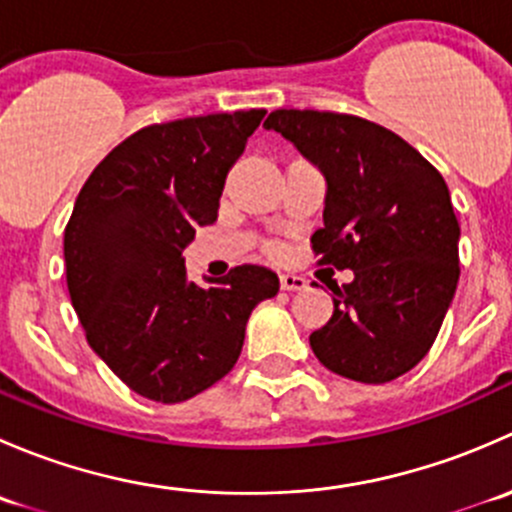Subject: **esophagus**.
I'll return each instance as SVG.
<instances>
[{"label": "esophagus", "mask_w": 512, "mask_h": 512, "mask_svg": "<svg viewBox=\"0 0 512 512\" xmlns=\"http://www.w3.org/2000/svg\"><path fill=\"white\" fill-rule=\"evenodd\" d=\"M280 287L287 289V292H299V289L307 287V280L297 275H280Z\"/></svg>", "instance_id": "esophagus-1"}]
</instances>
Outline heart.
Masks as SVG:
<instances>
[{"mask_svg": "<svg viewBox=\"0 0 512 512\" xmlns=\"http://www.w3.org/2000/svg\"><path fill=\"white\" fill-rule=\"evenodd\" d=\"M270 255L280 257V255H282V250H280V247H277V245H272V247H270Z\"/></svg>", "mask_w": 512, "mask_h": 512, "instance_id": "obj_1", "label": "heart"}]
</instances>
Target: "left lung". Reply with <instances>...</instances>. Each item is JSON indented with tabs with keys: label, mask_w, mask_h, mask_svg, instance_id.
Here are the masks:
<instances>
[{
	"label": "left lung",
	"mask_w": 512,
	"mask_h": 512,
	"mask_svg": "<svg viewBox=\"0 0 512 512\" xmlns=\"http://www.w3.org/2000/svg\"><path fill=\"white\" fill-rule=\"evenodd\" d=\"M327 180L319 265L352 270L309 344L329 371L386 384L428 354L456 294L458 227L443 175L414 146L366 118L280 108L265 121Z\"/></svg>",
	"instance_id": "1"
}]
</instances>
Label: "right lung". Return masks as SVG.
<instances>
[{"label":"right lung","instance_id":"obj_1","mask_svg":"<svg viewBox=\"0 0 512 512\" xmlns=\"http://www.w3.org/2000/svg\"><path fill=\"white\" fill-rule=\"evenodd\" d=\"M262 118L250 108L141 128L76 198L64 230L71 304L89 347L146 399L178 404L223 379L252 309L280 292L260 265L198 287L183 260L195 227L218 220L227 170Z\"/></svg>","mask_w":512,"mask_h":512}]
</instances>
